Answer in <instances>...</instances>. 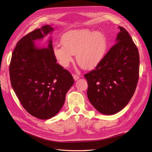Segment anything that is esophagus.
Returning a JSON list of instances; mask_svg holds the SVG:
<instances>
[{
  "label": "esophagus",
  "mask_w": 152,
  "mask_h": 152,
  "mask_svg": "<svg viewBox=\"0 0 152 152\" xmlns=\"http://www.w3.org/2000/svg\"><path fill=\"white\" fill-rule=\"evenodd\" d=\"M73 79H74L75 80H77L80 78V76L77 75V74H73Z\"/></svg>",
  "instance_id": "obj_1"
}]
</instances>
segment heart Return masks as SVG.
Here are the masks:
<instances>
[{"label": "heart", "mask_w": 152, "mask_h": 152, "mask_svg": "<svg viewBox=\"0 0 152 152\" xmlns=\"http://www.w3.org/2000/svg\"><path fill=\"white\" fill-rule=\"evenodd\" d=\"M62 44L54 47V54L58 63L68 67L76 53V59L80 66L92 69L103 60L108 48L105 35L89 29L74 30L62 37Z\"/></svg>", "instance_id": "heart-1"}]
</instances>
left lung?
Returning <instances> with one entry per match:
<instances>
[{
	"label": "left lung",
	"mask_w": 152,
	"mask_h": 152,
	"mask_svg": "<svg viewBox=\"0 0 152 152\" xmlns=\"http://www.w3.org/2000/svg\"><path fill=\"white\" fill-rule=\"evenodd\" d=\"M116 42L94 70L84 75L91 103L98 112L121 111L134 94L139 79L138 49L128 31L118 26Z\"/></svg>",
	"instance_id": "8db88e82"
}]
</instances>
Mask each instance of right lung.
<instances>
[{"mask_svg": "<svg viewBox=\"0 0 152 152\" xmlns=\"http://www.w3.org/2000/svg\"><path fill=\"white\" fill-rule=\"evenodd\" d=\"M53 31V27L44 25L21 38L10 65L11 86L23 107L43 120L59 112L74 83L71 73L56 63L51 40L48 48H37L34 44Z\"/></svg>", "mask_w": 152, "mask_h": 152, "instance_id": "obj_1", "label": "right lung"}]
</instances>
